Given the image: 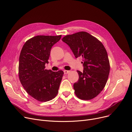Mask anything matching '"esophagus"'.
<instances>
[{"instance_id": "obj_1", "label": "esophagus", "mask_w": 132, "mask_h": 132, "mask_svg": "<svg viewBox=\"0 0 132 132\" xmlns=\"http://www.w3.org/2000/svg\"><path fill=\"white\" fill-rule=\"evenodd\" d=\"M70 72V71H67V70H64V74H65L69 73Z\"/></svg>"}]
</instances>
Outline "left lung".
<instances>
[{
    "instance_id": "1",
    "label": "left lung",
    "mask_w": 132,
    "mask_h": 132,
    "mask_svg": "<svg viewBox=\"0 0 132 132\" xmlns=\"http://www.w3.org/2000/svg\"><path fill=\"white\" fill-rule=\"evenodd\" d=\"M67 44L76 58H82L84 70L77 71L79 80L73 85L78 98L90 100L105 87L110 71L107 51L103 44L90 34L80 32L62 39Z\"/></svg>"
}]
</instances>
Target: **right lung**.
I'll return each instance as SVG.
<instances>
[{
    "mask_svg": "<svg viewBox=\"0 0 132 132\" xmlns=\"http://www.w3.org/2000/svg\"><path fill=\"white\" fill-rule=\"evenodd\" d=\"M61 36H37L27 40L21 51L19 78L27 93L38 101L45 102L58 94L64 74L62 71L45 69L51 50Z\"/></svg>",
    "mask_w": 132,
    "mask_h": 132,
    "instance_id": "1",
    "label": "right lung"
}]
</instances>
